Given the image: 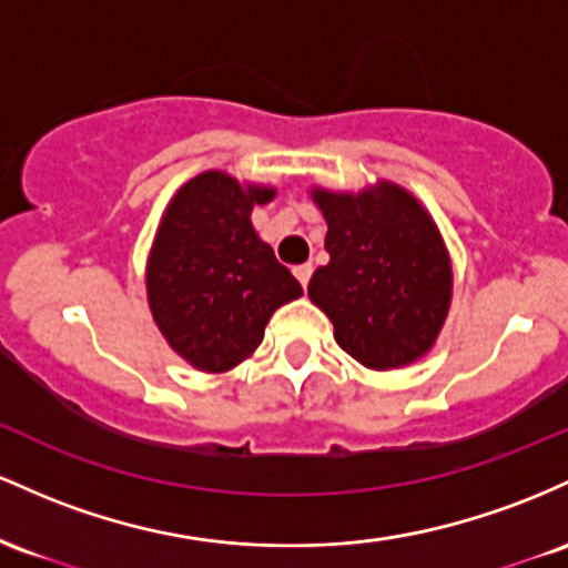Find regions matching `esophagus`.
<instances>
[{"mask_svg":"<svg viewBox=\"0 0 568 568\" xmlns=\"http://www.w3.org/2000/svg\"><path fill=\"white\" fill-rule=\"evenodd\" d=\"M311 273H314V265H311V263H305V265H297V267H295L297 282H301L303 286H308V282H311Z\"/></svg>","mask_w":568,"mask_h":568,"instance_id":"obj_1","label":"esophagus"}]
</instances>
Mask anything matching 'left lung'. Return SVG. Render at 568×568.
<instances>
[{
  "label": "left lung",
  "instance_id": "8db88e82",
  "mask_svg": "<svg viewBox=\"0 0 568 568\" xmlns=\"http://www.w3.org/2000/svg\"><path fill=\"white\" fill-rule=\"evenodd\" d=\"M311 199L327 220L329 263L311 276L308 297L333 322L337 346L373 369L422 359L454 292L435 220L394 182L362 193L314 187Z\"/></svg>",
  "mask_w": 568,
  "mask_h": 568
}]
</instances>
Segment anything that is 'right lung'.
<instances>
[{"instance_id": "add662e5", "label": "right lung", "mask_w": 568, "mask_h": 568, "mask_svg": "<svg viewBox=\"0 0 568 568\" xmlns=\"http://www.w3.org/2000/svg\"><path fill=\"white\" fill-rule=\"evenodd\" d=\"M276 190L203 171L171 199L146 260V301L169 346L203 373H225L263 343L273 311L303 286L252 225Z\"/></svg>"}]
</instances>
